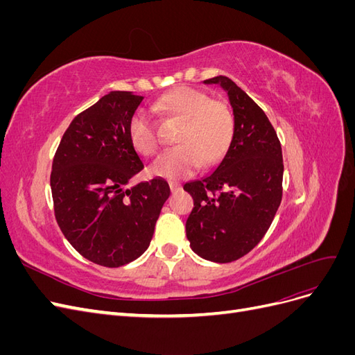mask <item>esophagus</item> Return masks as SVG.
<instances>
[{
	"mask_svg": "<svg viewBox=\"0 0 355 355\" xmlns=\"http://www.w3.org/2000/svg\"><path fill=\"white\" fill-rule=\"evenodd\" d=\"M168 187H170V191L173 192V194H175V192H179L182 189V185L176 184V182H168Z\"/></svg>",
	"mask_w": 355,
	"mask_h": 355,
	"instance_id": "esophagus-1",
	"label": "esophagus"
}]
</instances>
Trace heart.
I'll return each instance as SVG.
<instances>
[{"label":"heart","instance_id":"b5f03b06","mask_svg":"<svg viewBox=\"0 0 355 355\" xmlns=\"http://www.w3.org/2000/svg\"><path fill=\"white\" fill-rule=\"evenodd\" d=\"M154 110L182 125L176 135L178 146L161 154L151 167L157 176L184 179L202 164L216 166L227 154L234 135V116L222 101L210 99L207 93L182 85L155 102ZM128 139L139 154L151 157L158 149L155 125L144 110H137L128 121Z\"/></svg>","mask_w":355,"mask_h":355}]
</instances>
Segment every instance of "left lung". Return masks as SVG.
Here are the masks:
<instances>
[{
    "label": "left lung",
    "mask_w": 355,
    "mask_h": 355,
    "mask_svg": "<svg viewBox=\"0 0 355 355\" xmlns=\"http://www.w3.org/2000/svg\"><path fill=\"white\" fill-rule=\"evenodd\" d=\"M204 84L227 92L234 135L219 166L184 185L194 198L187 237L202 259L228 263L249 253L271 227L283 196V154L272 124L249 94L223 75Z\"/></svg>",
    "instance_id": "left-lung-1"
}]
</instances>
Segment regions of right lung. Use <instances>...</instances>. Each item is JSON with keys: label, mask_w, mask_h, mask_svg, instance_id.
<instances>
[{"label": "right lung", "mask_w": 355, "mask_h": 355, "mask_svg": "<svg viewBox=\"0 0 355 355\" xmlns=\"http://www.w3.org/2000/svg\"><path fill=\"white\" fill-rule=\"evenodd\" d=\"M144 96L110 92L73 118L53 158L50 187L63 235L85 259L118 268L153 240L170 196L164 179L128 182L144 168L128 121Z\"/></svg>", "instance_id": "add662e5"}]
</instances>
